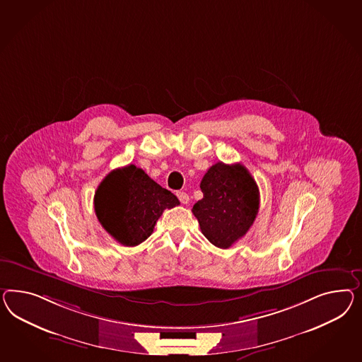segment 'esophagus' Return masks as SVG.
<instances>
[{
  "label": "esophagus",
  "mask_w": 362,
  "mask_h": 362,
  "mask_svg": "<svg viewBox=\"0 0 362 362\" xmlns=\"http://www.w3.org/2000/svg\"><path fill=\"white\" fill-rule=\"evenodd\" d=\"M176 195L179 197V200H180L182 204H188V203H189V196H188V194H186V192H177Z\"/></svg>",
  "instance_id": "1"
}]
</instances>
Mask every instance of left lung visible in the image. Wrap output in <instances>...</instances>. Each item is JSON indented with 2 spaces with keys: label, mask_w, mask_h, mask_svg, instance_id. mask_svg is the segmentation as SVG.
Segmentation results:
<instances>
[{
  "label": "left lung",
  "mask_w": 362,
  "mask_h": 362,
  "mask_svg": "<svg viewBox=\"0 0 362 362\" xmlns=\"http://www.w3.org/2000/svg\"><path fill=\"white\" fill-rule=\"evenodd\" d=\"M203 199L192 208L202 233L211 244L228 249L246 235L259 209V189L240 163L217 162L203 176Z\"/></svg>",
  "instance_id": "left-lung-1"
}]
</instances>
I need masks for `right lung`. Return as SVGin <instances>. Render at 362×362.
Listing matches in <instances>:
<instances>
[{"label": "right lung", "mask_w": 362, "mask_h": 362, "mask_svg": "<svg viewBox=\"0 0 362 362\" xmlns=\"http://www.w3.org/2000/svg\"><path fill=\"white\" fill-rule=\"evenodd\" d=\"M179 206L173 192L134 165L110 171L95 194L100 224L117 243L137 246L150 237L166 208Z\"/></svg>", "instance_id": "obj_1"}]
</instances>
